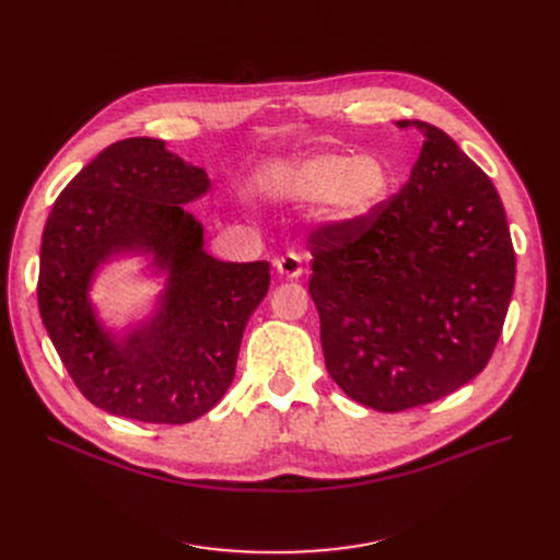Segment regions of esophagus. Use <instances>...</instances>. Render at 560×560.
I'll return each mask as SVG.
<instances>
[{
	"instance_id": "34e87169",
	"label": "esophagus",
	"mask_w": 560,
	"mask_h": 560,
	"mask_svg": "<svg viewBox=\"0 0 560 560\" xmlns=\"http://www.w3.org/2000/svg\"><path fill=\"white\" fill-rule=\"evenodd\" d=\"M275 265H277L279 277H283V279H300L302 272H304L302 258H300L298 254H292V252L285 254V256H281Z\"/></svg>"
}]
</instances>
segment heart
Wrapping results in <instances>:
<instances>
[{"label": "heart", "instance_id": "obj_1", "mask_svg": "<svg viewBox=\"0 0 560 560\" xmlns=\"http://www.w3.org/2000/svg\"><path fill=\"white\" fill-rule=\"evenodd\" d=\"M270 184L300 201H322V220L354 226L378 211L393 190V172L378 156L315 152L270 174Z\"/></svg>", "mask_w": 560, "mask_h": 560}]
</instances>
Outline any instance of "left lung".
<instances>
[{
	"instance_id": "obj_1",
	"label": "left lung",
	"mask_w": 560,
	"mask_h": 560,
	"mask_svg": "<svg viewBox=\"0 0 560 560\" xmlns=\"http://www.w3.org/2000/svg\"><path fill=\"white\" fill-rule=\"evenodd\" d=\"M406 186L354 226L311 235L308 292L325 363L347 397L397 413L445 397L490 361L515 285L511 231L486 172L438 127Z\"/></svg>"
}]
</instances>
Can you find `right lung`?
<instances>
[{
    "label": "right lung",
    "instance_id": "obj_1",
    "mask_svg": "<svg viewBox=\"0 0 560 560\" xmlns=\"http://www.w3.org/2000/svg\"><path fill=\"white\" fill-rule=\"evenodd\" d=\"M211 190L203 167L159 138L113 142L51 206L38 308L83 397L117 418L186 424L222 399L270 262H226L203 249L186 203ZM140 255L166 279L155 311L125 332L98 317L90 290L104 264Z\"/></svg>",
    "mask_w": 560,
    "mask_h": 560
}]
</instances>
